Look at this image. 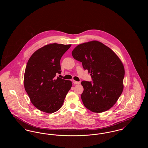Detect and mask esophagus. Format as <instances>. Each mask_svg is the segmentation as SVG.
I'll return each mask as SVG.
<instances>
[{
	"instance_id": "obj_1",
	"label": "esophagus",
	"mask_w": 148,
	"mask_h": 148,
	"mask_svg": "<svg viewBox=\"0 0 148 148\" xmlns=\"http://www.w3.org/2000/svg\"><path fill=\"white\" fill-rule=\"evenodd\" d=\"M73 83L74 84H80L79 82H77V81H75V80H73Z\"/></svg>"
}]
</instances>
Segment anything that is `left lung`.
Masks as SVG:
<instances>
[{
  "instance_id": "1",
  "label": "left lung",
  "mask_w": 148,
  "mask_h": 148,
  "mask_svg": "<svg viewBox=\"0 0 148 148\" xmlns=\"http://www.w3.org/2000/svg\"><path fill=\"white\" fill-rule=\"evenodd\" d=\"M73 57L90 73L93 83L83 81L81 98L85 106L94 113H102L116 103L123 88V64L112 50L102 42L92 40L77 46Z\"/></svg>"
}]
</instances>
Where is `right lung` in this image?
<instances>
[{
  "mask_svg": "<svg viewBox=\"0 0 148 148\" xmlns=\"http://www.w3.org/2000/svg\"><path fill=\"white\" fill-rule=\"evenodd\" d=\"M71 44L52 43L36 50L29 59L24 85L30 101L45 113H54L63 104L72 86L70 80L58 77L61 73L60 61Z\"/></svg>",
  "mask_w": 148,
  "mask_h": 148,
  "instance_id": "add662e5",
  "label": "right lung"
}]
</instances>
